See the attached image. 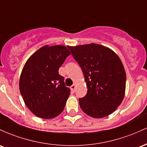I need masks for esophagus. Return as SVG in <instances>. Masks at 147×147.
<instances>
[{
    "instance_id": "obj_1",
    "label": "esophagus",
    "mask_w": 147,
    "mask_h": 147,
    "mask_svg": "<svg viewBox=\"0 0 147 147\" xmlns=\"http://www.w3.org/2000/svg\"><path fill=\"white\" fill-rule=\"evenodd\" d=\"M76 85L74 84V85H72V86H71V90L72 92H75V90H76Z\"/></svg>"
}]
</instances>
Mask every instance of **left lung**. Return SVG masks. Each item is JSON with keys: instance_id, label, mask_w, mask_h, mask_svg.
<instances>
[{"instance_id": "obj_1", "label": "left lung", "mask_w": 147, "mask_h": 147, "mask_svg": "<svg viewBox=\"0 0 147 147\" xmlns=\"http://www.w3.org/2000/svg\"><path fill=\"white\" fill-rule=\"evenodd\" d=\"M83 72L87 94L79 98L85 114L102 118L112 114L121 103L126 90V71L118 55L98 44L68 47Z\"/></svg>"}]
</instances>
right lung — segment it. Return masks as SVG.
Returning a JSON list of instances; mask_svg holds the SVG:
<instances>
[{"label":"right lung","mask_w":147,"mask_h":147,"mask_svg":"<svg viewBox=\"0 0 147 147\" xmlns=\"http://www.w3.org/2000/svg\"><path fill=\"white\" fill-rule=\"evenodd\" d=\"M70 54L65 46L46 45L26 61L19 90L25 104L38 117L49 119L63 111L71 90L58 70Z\"/></svg>","instance_id":"obj_1"}]
</instances>
